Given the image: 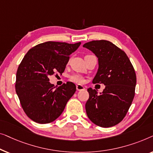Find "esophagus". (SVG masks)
I'll list each match as a JSON object with an SVG mask.
<instances>
[{"label": "esophagus", "instance_id": "esophagus-1", "mask_svg": "<svg viewBox=\"0 0 153 153\" xmlns=\"http://www.w3.org/2000/svg\"><path fill=\"white\" fill-rule=\"evenodd\" d=\"M76 89L77 91H81V90H85V87L81 85H76Z\"/></svg>", "mask_w": 153, "mask_h": 153}]
</instances>
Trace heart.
<instances>
[{
    "instance_id": "heart-1",
    "label": "heart",
    "mask_w": 153,
    "mask_h": 153,
    "mask_svg": "<svg viewBox=\"0 0 153 153\" xmlns=\"http://www.w3.org/2000/svg\"><path fill=\"white\" fill-rule=\"evenodd\" d=\"M70 78L73 82H77V83H82L84 82V81H85V79H84L82 76H79V75H77V74L73 75V76L70 77Z\"/></svg>"
}]
</instances>
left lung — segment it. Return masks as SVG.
<instances>
[{"label": "left lung", "instance_id": "obj_1", "mask_svg": "<svg viewBox=\"0 0 153 153\" xmlns=\"http://www.w3.org/2000/svg\"><path fill=\"white\" fill-rule=\"evenodd\" d=\"M83 47L98 57V68L93 83L105 86L100 94L91 88L87 89V117L102 128L116 126L124 119L134 97L137 78L134 68L126 53L109 41H92Z\"/></svg>", "mask_w": 153, "mask_h": 153}]
</instances>
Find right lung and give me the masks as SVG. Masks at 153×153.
<instances>
[{
    "label": "right lung",
    "instance_id": "right-lung-1",
    "mask_svg": "<svg viewBox=\"0 0 153 153\" xmlns=\"http://www.w3.org/2000/svg\"><path fill=\"white\" fill-rule=\"evenodd\" d=\"M80 44L47 42L34 46L24 56L17 70L15 87L22 108L33 121L41 124L54 121L75 94L74 83L55 88L49 76L64 71L69 55Z\"/></svg>",
    "mask_w": 153,
    "mask_h": 153
}]
</instances>
